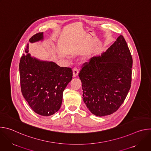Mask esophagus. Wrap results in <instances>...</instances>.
Wrapping results in <instances>:
<instances>
[{
	"mask_svg": "<svg viewBox=\"0 0 151 151\" xmlns=\"http://www.w3.org/2000/svg\"><path fill=\"white\" fill-rule=\"evenodd\" d=\"M73 76L76 77L78 76V72H79V69L77 67H75L73 69Z\"/></svg>",
	"mask_w": 151,
	"mask_h": 151,
	"instance_id": "1",
	"label": "esophagus"
}]
</instances>
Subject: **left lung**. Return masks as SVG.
<instances>
[{"label": "left lung", "instance_id": "1", "mask_svg": "<svg viewBox=\"0 0 151 151\" xmlns=\"http://www.w3.org/2000/svg\"><path fill=\"white\" fill-rule=\"evenodd\" d=\"M133 58L120 35L101 56L83 64L79 73L83 100L97 116L111 115L124 103L132 83Z\"/></svg>", "mask_w": 151, "mask_h": 151}]
</instances>
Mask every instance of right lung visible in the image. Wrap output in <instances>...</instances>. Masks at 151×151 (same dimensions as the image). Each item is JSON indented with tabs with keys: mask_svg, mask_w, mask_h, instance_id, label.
Here are the masks:
<instances>
[{
	"mask_svg": "<svg viewBox=\"0 0 151 151\" xmlns=\"http://www.w3.org/2000/svg\"><path fill=\"white\" fill-rule=\"evenodd\" d=\"M43 39V33H38L29 41L33 43ZM25 52L19 64L21 93L35 112L42 116L52 115L60 108L63 93L72 79V69L32 57L28 44Z\"/></svg>",
	"mask_w": 151,
	"mask_h": 151,
	"instance_id": "1",
	"label": "right lung"
}]
</instances>
